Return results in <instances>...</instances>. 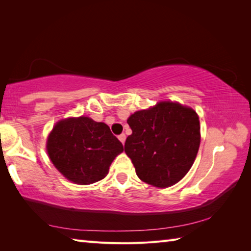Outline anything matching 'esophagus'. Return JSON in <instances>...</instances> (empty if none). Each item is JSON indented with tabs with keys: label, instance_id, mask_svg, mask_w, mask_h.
Segmentation results:
<instances>
[{
	"label": "esophagus",
	"instance_id": "obj_1",
	"mask_svg": "<svg viewBox=\"0 0 251 251\" xmlns=\"http://www.w3.org/2000/svg\"><path fill=\"white\" fill-rule=\"evenodd\" d=\"M119 139H120V141L123 143V145H124V143H125V140H126V135H125V134H121V135H119Z\"/></svg>",
	"mask_w": 251,
	"mask_h": 251
}]
</instances>
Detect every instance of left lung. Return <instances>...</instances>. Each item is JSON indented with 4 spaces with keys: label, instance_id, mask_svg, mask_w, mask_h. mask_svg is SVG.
Masks as SVG:
<instances>
[{
    "label": "left lung",
    "instance_id": "8db88e82",
    "mask_svg": "<svg viewBox=\"0 0 251 251\" xmlns=\"http://www.w3.org/2000/svg\"><path fill=\"white\" fill-rule=\"evenodd\" d=\"M127 123L132 134L126 139L125 153L143 182L168 188L188 174L201 142L194 110L165 101L131 114Z\"/></svg>",
    "mask_w": 251,
    "mask_h": 251
}]
</instances>
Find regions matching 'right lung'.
<instances>
[{"label": "right lung", "instance_id": "add662e5", "mask_svg": "<svg viewBox=\"0 0 251 251\" xmlns=\"http://www.w3.org/2000/svg\"><path fill=\"white\" fill-rule=\"evenodd\" d=\"M123 150L122 142L108 125L85 116L57 123L47 140L52 164L77 184H92L103 179Z\"/></svg>", "mask_w": 251, "mask_h": 251}]
</instances>
